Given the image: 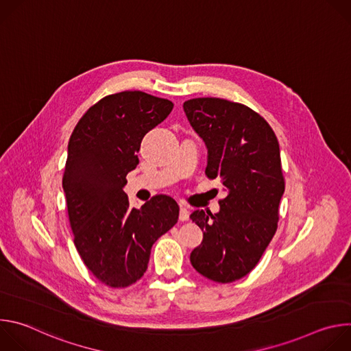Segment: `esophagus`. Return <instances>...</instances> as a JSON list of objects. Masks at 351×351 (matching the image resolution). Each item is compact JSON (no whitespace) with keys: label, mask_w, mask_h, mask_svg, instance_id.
Instances as JSON below:
<instances>
[{"label":"esophagus","mask_w":351,"mask_h":351,"mask_svg":"<svg viewBox=\"0 0 351 351\" xmlns=\"http://www.w3.org/2000/svg\"><path fill=\"white\" fill-rule=\"evenodd\" d=\"M189 219V210L183 206V204H180V211H179V221H182V222H186Z\"/></svg>","instance_id":"34e87169"}]
</instances>
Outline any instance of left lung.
Returning a JSON list of instances; mask_svg holds the SVG:
<instances>
[{
  "label": "left lung",
  "mask_w": 351,
  "mask_h": 351,
  "mask_svg": "<svg viewBox=\"0 0 351 351\" xmlns=\"http://www.w3.org/2000/svg\"><path fill=\"white\" fill-rule=\"evenodd\" d=\"M183 110L207 145L206 175L228 191L219 213L190 215L204 230L190 263L203 276L230 283L253 271L276 232L285 193L279 143L268 122L243 104L203 97L187 99Z\"/></svg>",
  "instance_id": "8db88e82"
}]
</instances>
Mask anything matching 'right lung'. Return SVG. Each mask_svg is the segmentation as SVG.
I'll return each mask as SVG.
<instances>
[{"instance_id": "obj_1", "label": "right lung", "mask_w": 351, "mask_h": 351, "mask_svg": "<svg viewBox=\"0 0 351 351\" xmlns=\"http://www.w3.org/2000/svg\"><path fill=\"white\" fill-rule=\"evenodd\" d=\"M169 99L121 91L80 118L68 144L62 178L73 241L88 271L110 287H128L145 272L152 247L179 217L169 195L130 208L123 191L145 133L172 111Z\"/></svg>"}]
</instances>
